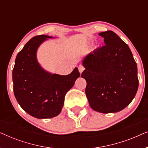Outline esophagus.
I'll return each instance as SVG.
<instances>
[{"instance_id": "obj_1", "label": "esophagus", "mask_w": 148, "mask_h": 148, "mask_svg": "<svg viewBox=\"0 0 148 148\" xmlns=\"http://www.w3.org/2000/svg\"><path fill=\"white\" fill-rule=\"evenodd\" d=\"M84 69H85V68L84 66L82 65V64H79V65L78 70H79V71L80 73H82L84 71Z\"/></svg>"}]
</instances>
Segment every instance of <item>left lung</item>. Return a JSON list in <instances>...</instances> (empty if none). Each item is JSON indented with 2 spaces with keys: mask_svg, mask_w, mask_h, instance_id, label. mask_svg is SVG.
<instances>
[{
  "mask_svg": "<svg viewBox=\"0 0 148 148\" xmlns=\"http://www.w3.org/2000/svg\"><path fill=\"white\" fill-rule=\"evenodd\" d=\"M105 45L85 56L82 77L93 110L101 113L122 110L132 102L138 90L137 66L128 45L112 31L103 32Z\"/></svg>",
  "mask_w": 148,
  "mask_h": 148,
  "instance_id": "8db88e82",
  "label": "left lung"
}]
</instances>
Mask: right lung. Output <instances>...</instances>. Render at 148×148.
<instances>
[{
	"label": "right lung",
	"instance_id": "obj_1",
	"mask_svg": "<svg viewBox=\"0 0 148 148\" xmlns=\"http://www.w3.org/2000/svg\"><path fill=\"white\" fill-rule=\"evenodd\" d=\"M54 38L46 35L32 38L17 54L13 70V92L22 109L37 119H50L61 112L66 92L80 76L78 69L67 75L51 73L37 60L39 46Z\"/></svg>",
	"mask_w": 148,
	"mask_h": 148
}]
</instances>
